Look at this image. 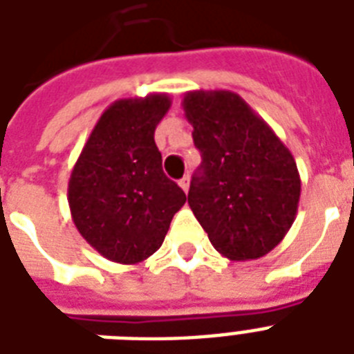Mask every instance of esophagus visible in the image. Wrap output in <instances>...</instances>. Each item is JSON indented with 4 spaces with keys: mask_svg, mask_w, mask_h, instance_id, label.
Instances as JSON below:
<instances>
[{
    "mask_svg": "<svg viewBox=\"0 0 354 354\" xmlns=\"http://www.w3.org/2000/svg\"><path fill=\"white\" fill-rule=\"evenodd\" d=\"M189 182H191V180H189V176H183L182 180L178 182V183H180V187H182L183 191H185V193H187V191H189Z\"/></svg>",
    "mask_w": 354,
    "mask_h": 354,
    "instance_id": "34e87169",
    "label": "esophagus"
}]
</instances>
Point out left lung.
Wrapping results in <instances>:
<instances>
[{"mask_svg": "<svg viewBox=\"0 0 354 354\" xmlns=\"http://www.w3.org/2000/svg\"><path fill=\"white\" fill-rule=\"evenodd\" d=\"M182 106L202 152L189 207L221 255L263 257L296 221L301 178L294 156L233 91H187Z\"/></svg>", "mask_w": 354, "mask_h": 354, "instance_id": "left-lung-1", "label": "left lung"}]
</instances>
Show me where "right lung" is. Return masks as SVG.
Returning a JSON list of instances; mask_svg holds the SVG:
<instances>
[{"instance_id": "right-lung-1", "label": "right lung", "mask_w": 354, "mask_h": 354, "mask_svg": "<svg viewBox=\"0 0 354 354\" xmlns=\"http://www.w3.org/2000/svg\"><path fill=\"white\" fill-rule=\"evenodd\" d=\"M167 93L112 102L91 130L68 183L71 218L108 261L138 264L163 244L185 193L161 169L154 132Z\"/></svg>"}]
</instances>
